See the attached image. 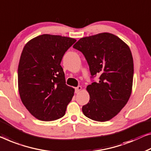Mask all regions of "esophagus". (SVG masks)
Wrapping results in <instances>:
<instances>
[{
	"label": "esophagus",
	"instance_id": "obj_1",
	"mask_svg": "<svg viewBox=\"0 0 151 151\" xmlns=\"http://www.w3.org/2000/svg\"><path fill=\"white\" fill-rule=\"evenodd\" d=\"M81 89H82L81 86H78V87H76V88H75V93H77L78 92H79V91H81Z\"/></svg>",
	"mask_w": 151,
	"mask_h": 151
}]
</instances>
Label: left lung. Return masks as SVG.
Returning a JSON list of instances; mask_svg holds the SVG:
<instances>
[{"label": "left lung", "mask_w": 151, "mask_h": 151, "mask_svg": "<svg viewBox=\"0 0 151 151\" xmlns=\"http://www.w3.org/2000/svg\"><path fill=\"white\" fill-rule=\"evenodd\" d=\"M73 48L85 56L92 78L87 87L90 99L82 107L83 114L93 121H109L121 111L131 95L134 62L130 49L107 32L82 38ZM96 75L97 82L93 80Z\"/></svg>", "instance_id": "8db88e82"}]
</instances>
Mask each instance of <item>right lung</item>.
Listing matches in <instances>:
<instances>
[{
    "label": "right lung",
    "instance_id": "1",
    "mask_svg": "<svg viewBox=\"0 0 151 151\" xmlns=\"http://www.w3.org/2000/svg\"><path fill=\"white\" fill-rule=\"evenodd\" d=\"M76 42L72 38L42 35L24 46L18 66V88L22 102L40 121L62 117L74 96L66 84L61 62Z\"/></svg>",
    "mask_w": 151,
    "mask_h": 151
}]
</instances>
